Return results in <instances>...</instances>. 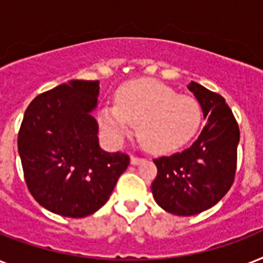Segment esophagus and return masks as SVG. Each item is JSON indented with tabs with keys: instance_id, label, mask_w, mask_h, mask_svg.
<instances>
[{
	"instance_id": "obj_1",
	"label": "esophagus",
	"mask_w": 263,
	"mask_h": 263,
	"mask_svg": "<svg viewBox=\"0 0 263 263\" xmlns=\"http://www.w3.org/2000/svg\"><path fill=\"white\" fill-rule=\"evenodd\" d=\"M143 161V158H140V157H136V156H131V164L132 165H138L140 164Z\"/></svg>"
}]
</instances>
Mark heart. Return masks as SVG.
Here are the masks:
<instances>
[{
  "label": "heart",
  "mask_w": 263,
  "mask_h": 263,
  "mask_svg": "<svg viewBox=\"0 0 263 263\" xmlns=\"http://www.w3.org/2000/svg\"><path fill=\"white\" fill-rule=\"evenodd\" d=\"M101 123L111 139L119 142L129 125L144 148L168 153L185 144L199 128L202 107L198 99L177 94L166 84L153 79L131 82L116 94V106L103 107Z\"/></svg>",
  "instance_id": "heart-1"
}]
</instances>
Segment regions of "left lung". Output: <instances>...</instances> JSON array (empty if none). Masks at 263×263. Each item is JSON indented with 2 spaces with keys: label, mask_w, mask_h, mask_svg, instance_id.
I'll use <instances>...</instances> for the list:
<instances>
[{
  "label": "left lung",
  "mask_w": 263,
  "mask_h": 263,
  "mask_svg": "<svg viewBox=\"0 0 263 263\" xmlns=\"http://www.w3.org/2000/svg\"><path fill=\"white\" fill-rule=\"evenodd\" d=\"M208 123L191 147L171 157L154 158V199L176 216H194L220 202L236 175L239 125L224 97L191 82Z\"/></svg>",
  "instance_id": "obj_1"
}]
</instances>
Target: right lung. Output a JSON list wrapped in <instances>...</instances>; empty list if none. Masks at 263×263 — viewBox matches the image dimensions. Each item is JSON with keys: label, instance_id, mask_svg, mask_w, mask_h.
<instances>
[{"label": "right lung", "instance_id": "right-lung-1", "mask_svg": "<svg viewBox=\"0 0 263 263\" xmlns=\"http://www.w3.org/2000/svg\"><path fill=\"white\" fill-rule=\"evenodd\" d=\"M98 80H71L36 95L17 136L27 188L47 210L82 218L109 199L128 168L125 153H106L98 143Z\"/></svg>", "mask_w": 263, "mask_h": 263}]
</instances>
